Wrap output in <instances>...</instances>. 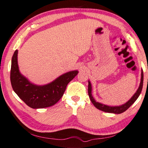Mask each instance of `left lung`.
<instances>
[{
    "label": "left lung",
    "instance_id": "obj_1",
    "mask_svg": "<svg viewBox=\"0 0 148 148\" xmlns=\"http://www.w3.org/2000/svg\"><path fill=\"white\" fill-rule=\"evenodd\" d=\"M143 81H144V73H143V70L142 69L140 83V86L135 94H134L133 95V97H132L127 102L125 103V104L121 105L120 106H114V107L102 104V103L97 102L94 99V98L93 97L92 95V89L91 82L88 81V95H89L90 99L91 100V101L93 103V105H94L95 107L97 108V109L102 110V111H103V112H106L114 113V114H121L127 110L128 108L130 107L134 102L136 101V100L138 99V97H139L140 94H141L142 86H143Z\"/></svg>",
    "mask_w": 148,
    "mask_h": 148
}]
</instances>
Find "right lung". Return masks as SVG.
I'll use <instances>...</instances> for the list:
<instances>
[{
	"instance_id": "1",
	"label": "right lung",
	"mask_w": 148,
	"mask_h": 148,
	"mask_svg": "<svg viewBox=\"0 0 148 148\" xmlns=\"http://www.w3.org/2000/svg\"><path fill=\"white\" fill-rule=\"evenodd\" d=\"M18 51L14 52L12 58L10 81L12 88L28 107L43 108L51 107L63 95L66 86L78 74L77 70L62 75L53 82L43 86L32 84L21 74L17 63Z\"/></svg>"
}]
</instances>
